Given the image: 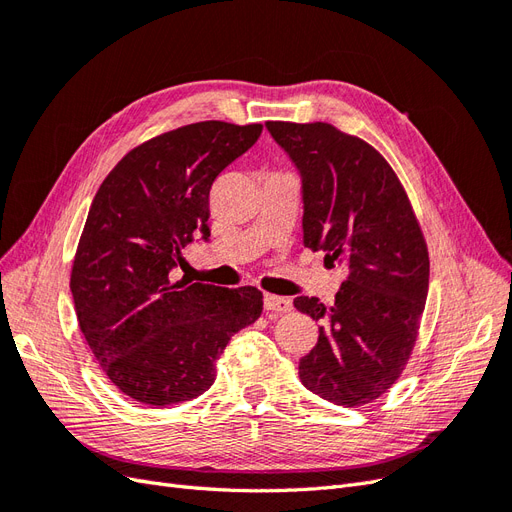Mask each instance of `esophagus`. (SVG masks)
<instances>
[{
  "label": "esophagus",
  "instance_id": "esophagus-1",
  "mask_svg": "<svg viewBox=\"0 0 512 512\" xmlns=\"http://www.w3.org/2000/svg\"><path fill=\"white\" fill-rule=\"evenodd\" d=\"M265 309L275 314L292 312V301L288 297H277V294H265Z\"/></svg>",
  "mask_w": 512,
  "mask_h": 512
}]
</instances>
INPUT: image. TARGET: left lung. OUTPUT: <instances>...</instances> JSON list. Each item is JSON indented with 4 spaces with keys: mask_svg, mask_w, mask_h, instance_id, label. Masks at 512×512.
<instances>
[{
    "mask_svg": "<svg viewBox=\"0 0 512 512\" xmlns=\"http://www.w3.org/2000/svg\"><path fill=\"white\" fill-rule=\"evenodd\" d=\"M267 128L301 170L305 247L348 273L331 305L294 299L320 322L301 384L335 406H365L399 380L416 346L429 288L423 228L393 166L363 138L324 121Z\"/></svg>",
    "mask_w": 512,
    "mask_h": 512,
    "instance_id": "obj_1",
    "label": "left lung"
}]
</instances>
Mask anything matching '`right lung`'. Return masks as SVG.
Here are the masks:
<instances>
[{
  "label": "right lung",
  "instance_id": "right-lung-1",
  "mask_svg": "<svg viewBox=\"0 0 512 512\" xmlns=\"http://www.w3.org/2000/svg\"><path fill=\"white\" fill-rule=\"evenodd\" d=\"M260 123L198 121L134 147L102 181L76 247L70 290L106 378L147 406L205 393L230 337L262 314L254 286L175 280L181 250L209 237V192Z\"/></svg>",
  "mask_w": 512,
  "mask_h": 512
}]
</instances>
